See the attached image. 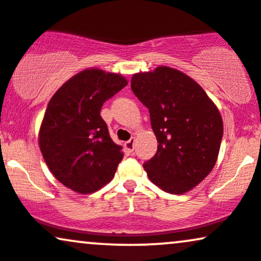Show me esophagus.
Masks as SVG:
<instances>
[{"mask_svg": "<svg viewBox=\"0 0 261 261\" xmlns=\"http://www.w3.org/2000/svg\"><path fill=\"white\" fill-rule=\"evenodd\" d=\"M134 143H136V139L134 138H130L128 142L124 143V148L128 150V151H133L134 150Z\"/></svg>", "mask_w": 261, "mask_h": 261, "instance_id": "34e87169", "label": "esophagus"}]
</instances>
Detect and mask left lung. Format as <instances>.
Segmentation results:
<instances>
[{
    "label": "left lung",
    "mask_w": 261,
    "mask_h": 261,
    "mask_svg": "<svg viewBox=\"0 0 261 261\" xmlns=\"http://www.w3.org/2000/svg\"><path fill=\"white\" fill-rule=\"evenodd\" d=\"M134 95L149 109L158 151L143 165L162 191L183 194L215 166L223 136L221 115L203 88L170 67L132 76Z\"/></svg>",
    "instance_id": "left-lung-1"
}]
</instances>
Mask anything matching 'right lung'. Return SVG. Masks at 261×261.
Listing matches in <instances>:
<instances>
[{"instance_id": "obj_1", "label": "right lung", "mask_w": 261, "mask_h": 261, "mask_svg": "<svg viewBox=\"0 0 261 261\" xmlns=\"http://www.w3.org/2000/svg\"><path fill=\"white\" fill-rule=\"evenodd\" d=\"M127 84L124 76L90 68L72 76L51 97L39 145L52 174L67 188L90 194L115 176L123 152L100 111Z\"/></svg>"}]
</instances>
